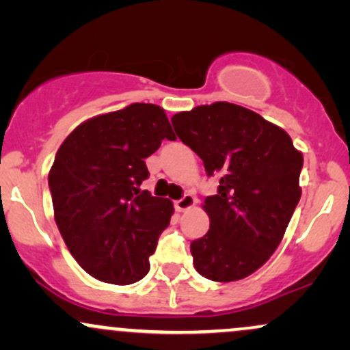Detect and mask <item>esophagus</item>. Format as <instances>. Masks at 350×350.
I'll use <instances>...</instances> for the list:
<instances>
[{
    "label": "esophagus",
    "instance_id": "1",
    "mask_svg": "<svg viewBox=\"0 0 350 350\" xmlns=\"http://www.w3.org/2000/svg\"><path fill=\"white\" fill-rule=\"evenodd\" d=\"M194 204H196V198L187 192V194H184L179 200H176L174 207L178 212H184V211H187V208H191Z\"/></svg>",
    "mask_w": 350,
    "mask_h": 350
}]
</instances>
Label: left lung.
I'll return each instance as SVG.
<instances>
[{"label": "left lung", "mask_w": 350, "mask_h": 350, "mask_svg": "<svg viewBox=\"0 0 350 350\" xmlns=\"http://www.w3.org/2000/svg\"><path fill=\"white\" fill-rule=\"evenodd\" d=\"M176 135L219 179L204 200L208 232L191 243L194 267L220 283L258 270L276 250L301 198L303 154L290 135L255 111L228 102L171 118Z\"/></svg>", "instance_id": "8db88e82"}]
</instances>
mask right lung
<instances>
[{
    "mask_svg": "<svg viewBox=\"0 0 350 350\" xmlns=\"http://www.w3.org/2000/svg\"><path fill=\"white\" fill-rule=\"evenodd\" d=\"M164 138L176 136L163 108L131 103L87 120L60 144L49 172L55 224L94 278L131 284L150 271L174 207L139 186L150 176L144 159Z\"/></svg>",
    "mask_w": 350,
    "mask_h": 350,
    "instance_id": "1",
    "label": "right lung"
}]
</instances>
